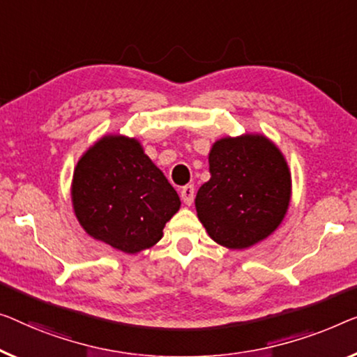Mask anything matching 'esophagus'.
<instances>
[{"label":"esophagus","mask_w":357,"mask_h":357,"mask_svg":"<svg viewBox=\"0 0 357 357\" xmlns=\"http://www.w3.org/2000/svg\"><path fill=\"white\" fill-rule=\"evenodd\" d=\"M181 199H183L185 205H192V202H194V185L192 184L184 185V188L181 189Z\"/></svg>","instance_id":"esophagus-1"}]
</instances>
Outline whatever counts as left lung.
<instances>
[{
  "label": "left lung",
  "mask_w": 357,
  "mask_h": 357,
  "mask_svg": "<svg viewBox=\"0 0 357 357\" xmlns=\"http://www.w3.org/2000/svg\"><path fill=\"white\" fill-rule=\"evenodd\" d=\"M211 178L195 197L197 216L213 241L242 250L278 229L291 179L280 151L261 135L225 137L210 151Z\"/></svg>",
  "instance_id": "1"
}]
</instances>
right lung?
Wrapping results in <instances>:
<instances>
[{
  "mask_svg": "<svg viewBox=\"0 0 357 357\" xmlns=\"http://www.w3.org/2000/svg\"><path fill=\"white\" fill-rule=\"evenodd\" d=\"M73 210L89 236L125 253L155 245L181 200L139 142L105 136L79 158Z\"/></svg>",
  "mask_w": 357,
  "mask_h": 357,
  "instance_id": "obj_1",
  "label": "right lung"
}]
</instances>
